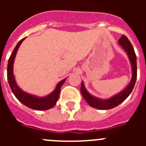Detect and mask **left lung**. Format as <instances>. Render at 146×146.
I'll list each match as a JSON object with an SVG mask.
<instances>
[{"label": "left lung", "mask_w": 146, "mask_h": 146, "mask_svg": "<svg viewBox=\"0 0 146 146\" xmlns=\"http://www.w3.org/2000/svg\"><path fill=\"white\" fill-rule=\"evenodd\" d=\"M118 44L123 47L128 55L129 59L131 64V69H132V76H131V80L130 81L129 84L127 86V87L123 90V91L120 92L119 94H116L115 96L110 98L108 99H98L95 96H92L89 94L86 89L84 86V83L82 82L80 88V91L82 96L86 99L88 104L91 106L92 108H96L99 110H109L118 106L123 102L126 98L129 96L132 90L134 88V86L135 85L137 80V58L136 54L135 52L133 47L131 45L129 40L127 38V37L124 35H123L118 40Z\"/></svg>", "instance_id": "obj_1"}]
</instances>
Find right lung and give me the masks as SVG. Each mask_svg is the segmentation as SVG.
I'll return each instance as SVG.
<instances>
[{
  "label": "right lung",
  "instance_id": "1",
  "mask_svg": "<svg viewBox=\"0 0 146 146\" xmlns=\"http://www.w3.org/2000/svg\"><path fill=\"white\" fill-rule=\"evenodd\" d=\"M24 39H25V38L21 39L20 42H18L15 48L13 50L9 59L7 66L8 82H9V86L11 88L13 94H15V96H16L17 99L20 102L23 103L24 105L31 108V109L36 110H49L50 108H53L58 100L59 94H60V88L65 82L66 78L59 82L57 86H56V88L54 90V91H52L51 94L47 95V96L38 97V96H33V95H31V94H29L28 93H25L22 91L21 89L18 87L16 83V81L15 80V76H14V73H13V64H14L15 56H16L17 52L18 49H19V47H20Z\"/></svg>",
  "mask_w": 146,
  "mask_h": 146
}]
</instances>
